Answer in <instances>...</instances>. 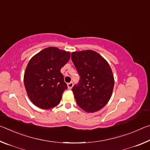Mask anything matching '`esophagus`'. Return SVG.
<instances>
[{
	"instance_id": "1",
	"label": "esophagus",
	"mask_w": 150,
	"mask_h": 150,
	"mask_svg": "<svg viewBox=\"0 0 150 150\" xmlns=\"http://www.w3.org/2000/svg\"><path fill=\"white\" fill-rule=\"evenodd\" d=\"M73 86V83L72 82L67 83V87H68V88H69V89H71Z\"/></svg>"
}]
</instances>
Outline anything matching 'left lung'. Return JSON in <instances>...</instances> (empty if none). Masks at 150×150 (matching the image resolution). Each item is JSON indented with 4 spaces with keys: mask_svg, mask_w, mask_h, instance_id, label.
<instances>
[{
    "mask_svg": "<svg viewBox=\"0 0 150 150\" xmlns=\"http://www.w3.org/2000/svg\"><path fill=\"white\" fill-rule=\"evenodd\" d=\"M71 59L80 76L79 85L72 88L76 102L87 112L98 111L112 94L115 79L110 65L91 50L72 52Z\"/></svg>",
    "mask_w": 150,
    "mask_h": 150,
    "instance_id": "1",
    "label": "left lung"
}]
</instances>
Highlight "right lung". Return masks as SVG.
<instances>
[{
    "mask_svg": "<svg viewBox=\"0 0 150 150\" xmlns=\"http://www.w3.org/2000/svg\"><path fill=\"white\" fill-rule=\"evenodd\" d=\"M69 52L48 47L34 55L24 75L27 95L32 103L42 109L57 106L67 88L60 70L70 59Z\"/></svg>",
    "mask_w": 150,
    "mask_h": 150,
    "instance_id": "right-lung-1",
    "label": "right lung"
}]
</instances>
